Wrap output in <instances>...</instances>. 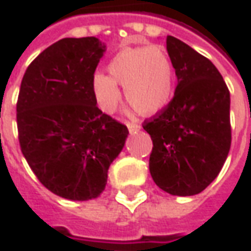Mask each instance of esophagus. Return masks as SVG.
I'll use <instances>...</instances> for the list:
<instances>
[{
	"instance_id": "1",
	"label": "esophagus",
	"mask_w": 251,
	"mask_h": 251,
	"mask_svg": "<svg viewBox=\"0 0 251 251\" xmlns=\"http://www.w3.org/2000/svg\"><path fill=\"white\" fill-rule=\"evenodd\" d=\"M127 127H128V131H130L131 134H134V132H137V131H140L142 127H141L140 123H127Z\"/></svg>"
}]
</instances>
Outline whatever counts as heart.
I'll return each mask as SVG.
<instances>
[{
  "instance_id": "1",
  "label": "heart",
  "mask_w": 251,
  "mask_h": 251,
  "mask_svg": "<svg viewBox=\"0 0 251 251\" xmlns=\"http://www.w3.org/2000/svg\"><path fill=\"white\" fill-rule=\"evenodd\" d=\"M109 75L96 73L92 91L99 107L113 113L121 100V85L126 98L141 114L152 116L163 110L172 100L176 85L173 64L168 53L158 46L124 49L109 63Z\"/></svg>"
}]
</instances>
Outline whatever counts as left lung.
<instances>
[{"instance_id":"left-lung-1","label":"left lung","mask_w":251,"mask_h":251,"mask_svg":"<svg viewBox=\"0 0 251 251\" xmlns=\"http://www.w3.org/2000/svg\"><path fill=\"white\" fill-rule=\"evenodd\" d=\"M166 49L177 76L173 99L142 127L153 148L150 172L172 196H194L215 180L230 150V93L217 67L173 36Z\"/></svg>"}]
</instances>
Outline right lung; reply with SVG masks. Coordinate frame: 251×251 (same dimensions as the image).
I'll use <instances>...</instances> for the list:
<instances>
[{"label": "right lung", "instance_id": "right-lung-1", "mask_svg": "<svg viewBox=\"0 0 251 251\" xmlns=\"http://www.w3.org/2000/svg\"><path fill=\"white\" fill-rule=\"evenodd\" d=\"M104 51L96 37L51 44L27 67L16 103L25 159L44 187L73 201L100 196L128 135L93 96V74Z\"/></svg>", "mask_w": 251, "mask_h": 251}]
</instances>
